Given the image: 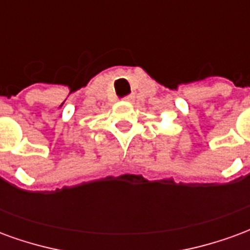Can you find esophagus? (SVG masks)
Returning a JSON list of instances; mask_svg holds the SVG:
<instances>
[{
	"label": "esophagus",
	"mask_w": 250,
	"mask_h": 250,
	"mask_svg": "<svg viewBox=\"0 0 250 250\" xmlns=\"http://www.w3.org/2000/svg\"><path fill=\"white\" fill-rule=\"evenodd\" d=\"M134 99V96L132 95H128V96H125V98H123V100H125V102H131Z\"/></svg>",
	"instance_id": "esophagus-1"
}]
</instances>
